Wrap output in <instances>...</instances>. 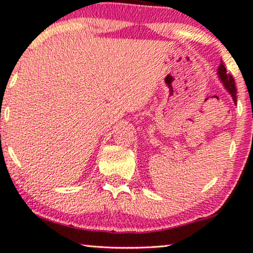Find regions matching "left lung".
<instances>
[{"label":"left lung","instance_id":"8db88e82","mask_svg":"<svg viewBox=\"0 0 253 253\" xmlns=\"http://www.w3.org/2000/svg\"><path fill=\"white\" fill-rule=\"evenodd\" d=\"M218 75H219L220 81H222L223 84H224L225 88L228 89V91L230 92V94L232 95L233 101H235V103H237V94H236L237 89H236L235 79L232 78L231 75H228V73H226V69H225L223 62H220V65L218 68Z\"/></svg>","mask_w":253,"mask_h":253}]
</instances>
